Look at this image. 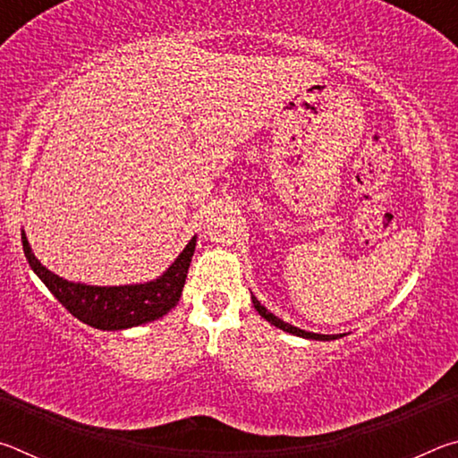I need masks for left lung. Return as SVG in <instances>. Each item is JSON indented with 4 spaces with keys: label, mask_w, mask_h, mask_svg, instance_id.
Segmentation results:
<instances>
[{
    "label": "left lung",
    "mask_w": 458,
    "mask_h": 458,
    "mask_svg": "<svg viewBox=\"0 0 458 458\" xmlns=\"http://www.w3.org/2000/svg\"><path fill=\"white\" fill-rule=\"evenodd\" d=\"M252 305H254V309H257V311L260 313V317H265V319H267L268 323H273L275 327H278V329L293 333V335L307 337V339H321V341H329V339H337V337H341V335H319V333H311V331H303V329H299V327H293V325L284 323L283 319H278V317H275L273 313H268L267 309L260 305V301H259L257 297H252Z\"/></svg>",
    "instance_id": "obj_1"
}]
</instances>
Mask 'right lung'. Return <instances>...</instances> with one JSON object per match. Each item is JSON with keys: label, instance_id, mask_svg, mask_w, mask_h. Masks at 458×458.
<instances>
[{"label": "right lung", "instance_id": "obj_1", "mask_svg": "<svg viewBox=\"0 0 458 458\" xmlns=\"http://www.w3.org/2000/svg\"><path fill=\"white\" fill-rule=\"evenodd\" d=\"M21 244L30 267L60 301V305L82 323L106 331L135 327L169 313V309H174L182 297L185 276L196 250V238H191L167 273L157 281L131 286H89L68 283L42 267L30 250L26 234H21Z\"/></svg>", "mask_w": 458, "mask_h": 458}]
</instances>
